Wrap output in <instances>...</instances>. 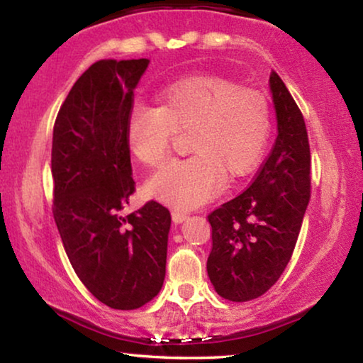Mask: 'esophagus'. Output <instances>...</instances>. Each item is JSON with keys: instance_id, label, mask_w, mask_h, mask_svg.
<instances>
[{"instance_id": "obj_1", "label": "esophagus", "mask_w": 363, "mask_h": 363, "mask_svg": "<svg viewBox=\"0 0 363 363\" xmlns=\"http://www.w3.org/2000/svg\"><path fill=\"white\" fill-rule=\"evenodd\" d=\"M171 216H172V222H174V223H182L184 220H187V218H189L187 213H184L181 211H172Z\"/></svg>"}]
</instances>
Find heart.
<instances>
[{
    "label": "heart",
    "mask_w": 363,
    "mask_h": 363,
    "mask_svg": "<svg viewBox=\"0 0 363 363\" xmlns=\"http://www.w3.org/2000/svg\"><path fill=\"white\" fill-rule=\"evenodd\" d=\"M157 108L135 106L126 118V141L138 161L160 166L172 131H187L186 160H174L146 184L151 197L177 208H194L222 189L227 177L257 166L269 136V106L263 94L240 89L217 75L177 80L156 96Z\"/></svg>",
    "instance_id": "obj_1"
}]
</instances>
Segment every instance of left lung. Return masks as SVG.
Masks as SVG:
<instances>
[{
	"instance_id": "left-lung-1",
	"label": "left lung",
	"mask_w": 363,
	"mask_h": 363,
	"mask_svg": "<svg viewBox=\"0 0 363 363\" xmlns=\"http://www.w3.org/2000/svg\"><path fill=\"white\" fill-rule=\"evenodd\" d=\"M269 90L278 136L247 191L208 216L212 250L207 273L217 294L243 303L281 277L298 242L311 197V152L303 113L272 70Z\"/></svg>"
}]
</instances>
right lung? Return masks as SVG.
<instances>
[{"mask_svg": "<svg viewBox=\"0 0 363 363\" xmlns=\"http://www.w3.org/2000/svg\"><path fill=\"white\" fill-rule=\"evenodd\" d=\"M150 59L99 60L70 89L52 136L54 220L85 288L138 309L166 277L171 213L155 201L121 216L135 192L126 118Z\"/></svg>", "mask_w": 363, "mask_h": 363, "instance_id": "add662e5", "label": "right lung"}]
</instances>
